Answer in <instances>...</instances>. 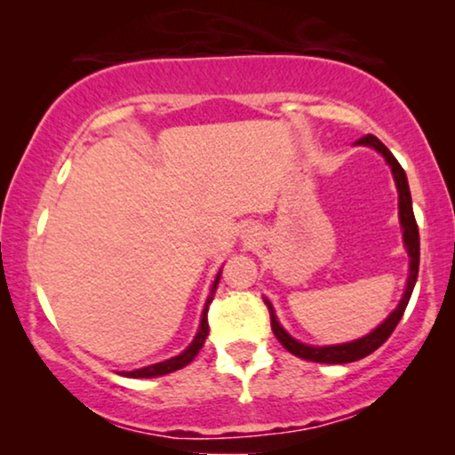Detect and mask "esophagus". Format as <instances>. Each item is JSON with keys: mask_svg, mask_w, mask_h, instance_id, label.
Wrapping results in <instances>:
<instances>
[{"mask_svg": "<svg viewBox=\"0 0 455 455\" xmlns=\"http://www.w3.org/2000/svg\"><path fill=\"white\" fill-rule=\"evenodd\" d=\"M257 238H259V232H257V228H254V226H246L244 229H242V240L254 242Z\"/></svg>", "mask_w": 455, "mask_h": 455, "instance_id": "34e87169", "label": "esophagus"}]
</instances>
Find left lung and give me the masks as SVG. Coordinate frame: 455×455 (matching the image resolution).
<instances>
[{
  "label": "left lung",
  "instance_id": "left-lung-1",
  "mask_svg": "<svg viewBox=\"0 0 455 455\" xmlns=\"http://www.w3.org/2000/svg\"><path fill=\"white\" fill-rule=\"evenodd\" d=\"M356 147H371L375 148L377 153L383 155V159L387 161V165L391 167V176H394L395 188H397V209H400V223H402V232H403V248H406L408 257H410V269H408V282H406V290H403L402 300L397 304L394 313H391L387 319H385L381 325L372 329L371 333L363 335V338L354 339V341H346V344H335V346H308L298 341L296 338L285 331L282 327V323L277 321L275 316V308L273 304L263 298L267 308H269L271 315V329L275 333V338L279 339L285 350L294 354L298 358L310 360V363H323V364H346V363H354V360H360L364 356H369L377 350L379 346H383L397 323H400L403 310H406L410 296H412L416 277H419V263H420V235H419V226H416L414 220V211H412V196H410V186H408V178L406 172L402 170V165L397 164V159L391 155L387 147L383 145L377 136L366 134L363 139L354 142Z\"/></svg>",
  "mask_w": 455,
  "mask_h": 455
}]
</instances>
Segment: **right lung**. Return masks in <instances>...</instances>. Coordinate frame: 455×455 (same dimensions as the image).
<instances>
[{"mask_svg":"<svg viewBox=\"0 0 455 455\" xmlns=\"http://www.w3.org/2000/svg\"><path fill=\"white\" fill-rule=\"evenodd\" d=\"M220 277H221V271L217 273L215 282H213V285H211V291H209L207 302H204V308H203V315H201V325H198V331L195 335V339H192V344L186 347L184 352H180L178 356H172V358L164 360V363H155V364L142 366V369H134V371H122L120 375L132 377V379H151V377H161V375H167V372L180 371V369H184L186 364H190L192 360H195L196 354L201 352V347L204 346V339H207V335H209L207 313H209V304H211V300H213L217 283H220Z\"/></svg>","mask_w":455,"mask_h":455,"instance_id":"obj_1","label":"right lung"}]
</instances>
